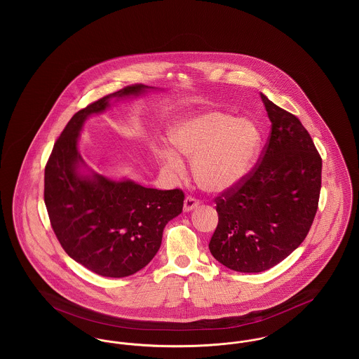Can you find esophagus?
<instances>
[{
  "mask_svg": "<svg viewBox=\"0 0 359 359\" xmlns=\"http://www.w3.org/2000/svg\"><path fill=\"white\" fill-rule=\"evenodd\" d=\"M196 207H199V202H198L196 199H194V198H191V196H187V198L184 199V207H183V210H184L186 212H189V211L195 210Z\"/></svg>",
  "mask_w": 359,
  "mask_h": 359,
  "instance_id": "1",
  "label": "esophagus"
}]
</instances>
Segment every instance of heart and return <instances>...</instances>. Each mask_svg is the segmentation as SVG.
<instances>
[{
    "instance_id": "heart-1",
    "label": "heart",
    "mask_w": 359,
    "mask_h": 359,
    "mask_svg": "<svg viewBox=\"0 0 359 359\" xmlns=\"http://www.w3.org/2000/svg\"><path fill=\"white\" fill-rule=\"evenodd\" d=\"M168 140L173 149L192 161L199 187L208 194H224L239 186L252 171L261 133L253 121L214 110L179 122ZM175 153L164 148L158 157L168 171L182 177L186 167Z\"/></svg>"
}]
</instances>
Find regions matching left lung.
Returning a JSON list of instances; mask_svg holds the SVG:
<instances>
[{"label":"left lung","mask_w":359,"mask_h":359,"mask_svg":"<svg viewBox=\"0 0 359 359\" xmlns=\"http://www.w3.org/2000/svg\"><path fill=\"white\" fill-rule=\"evenodd\" d=\"M272 122L261 163L215 199L219 222L208 243L214 258L242 273L268 271L296 250L313 222L322 157L297 117L261 93Z\"/></svg>","instance_id":"obj_1"}]
</instances>
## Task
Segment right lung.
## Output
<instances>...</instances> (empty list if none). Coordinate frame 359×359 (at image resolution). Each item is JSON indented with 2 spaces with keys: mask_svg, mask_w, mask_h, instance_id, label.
<instances>
[{
  "mask_svg": "<svg viewBox=\"0 0 359 359\" xmlns=\"http://www.w3.org/2000/svg\"><path fill=\"white\" fill-rule=\"evenodd\" d=\"M157 90L128 86L79 110L53 145L44 172L52 229L72 259L103 277H126L160 249L165 224L183 210L180 189L161 191L130 179L111 180L87 167L78 144L86 120L128 98Z\"/></svg>",
  "mask_w": 359,
  "mask_h": 359,
  "instance_id": "right-lung-1",
  "label": "right lung"
}]
</instances>
